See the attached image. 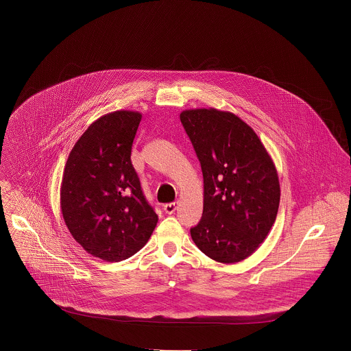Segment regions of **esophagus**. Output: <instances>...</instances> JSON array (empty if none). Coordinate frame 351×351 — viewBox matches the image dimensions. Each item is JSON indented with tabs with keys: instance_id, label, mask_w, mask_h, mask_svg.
<instances>
[{
	"instance_id": "1",
	"label": "esophagus",
	"mask_w": 351,
	"mask_h": 351,
	"mask_svg": "<svg viewBox=\"0 0 351 351\" xmlns=\"http://www.w3.org/2000/svg\"><path fill=\"white\" fill-rule=\"evenodd\" d=\"M177 205H178V202H169V204H165L163 205V210L166 212V213H169V215H171L176 209H177Z\"/></svg>"
}]
</instances>
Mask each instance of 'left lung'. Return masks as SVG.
I'll return each mask as SVG.
<instances>
[{"label": "left lung", "instance_id": "left-lung-1", "mask_svg": "<svg viewBox=\"0 0 351 351\" xmlns=\"http://www.w3.org/2000/svg\"><path fill=\"white\" fill-rule=\"evenodd\" d=\"M180 119L204 178L202 217L191 228L192 239L217 262H241L259 247L276 221V166L254 130L231 112L189 109Z\"/></svg>", "mask_w": 351, "mask_h": 351}]
</instances>
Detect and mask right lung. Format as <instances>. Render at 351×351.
<instances>
[{"label":"right lung","instance_id":"add662e5","mask_svg":"<svg viewBox=\"0 0 351 351\" xmlns=\"http://www.w3.org/2000/svg\"><path fill=\"white\" fill-rule=\"evenodd\" d=\"M141 120L132 110L102 116L74 145L63 171L64 223L84 250L108 262L136 254L158 223L131 162Z\"/></svg>","mask_w":351,"mask_h":351}]
</instances>
